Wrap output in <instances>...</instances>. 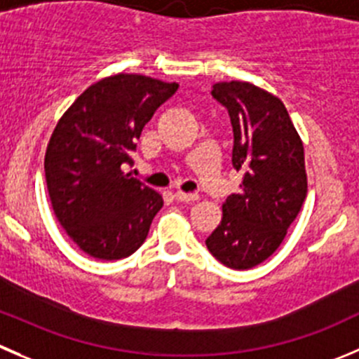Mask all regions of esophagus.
I'll use <instances>...</instances> for the list:
<instances>
[{"instance_id":"obj_1","label":"esophagus","mask_w":359,"mask_h":359,"mask_svg":"<svg viewBox=\"0 0 359 359\" xmlns=\"http://www.w3.org/2000/svg\"><path fill=\"white\" fill-rule=\"evenodd\" d=\"M173 198H175L177 201H194V200H198V194L196 193H184V191H175Z\"/></svg>"}]
</instances>
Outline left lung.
<instances>
[{"label": "left lung", "mask_w": 359, "mask_h": 359, "mask_svg": "<svg viewBox=\"0 0 359 359\" xmlns=\"http://www.w3.org/2000/svg\"><path fill=\"white\" fill-rule=\"evenodd\" d=\"M212 96L228 110L231 163L243 179L242 191L226 198L221 224L205 243L222 264L249 270L276 252L304 205V144L284 103L254 83H214Z\"/></svg>", "instance_id": "1"}]
</instances>
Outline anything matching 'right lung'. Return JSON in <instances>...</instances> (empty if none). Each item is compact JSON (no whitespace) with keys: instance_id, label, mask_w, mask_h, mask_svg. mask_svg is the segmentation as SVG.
I'll return each mask as SVG.
<instances>
[{"instance_id":"1","label":"right lung","mask_w":359,"mask_h":359,"mask_svg":"<svg viewBox=\"0 0 359 359\" xmlns=\"http://www.w3.org/2000/svg\"><path fill=\"white\" fill-rule=\"evenodd\" d=\"M179 83L144 75L87 87L59 119L45 152L52 208L69 238L96 259H123L147 238L163 198L121 170L145 124Z\"/></svg>"}]
</instances>
